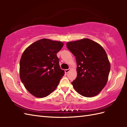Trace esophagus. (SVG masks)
Returning <instances> with one entry per match:
<instances>
[{"instance_id":"esophagus-1","label":"esophagus","mask_w":127,"mask_h":127,"mask_svg":"<svg viewBox=\"0 0 127 127\" xmlns=\"http://www.w3.org/2000/svg\"><path fill=\"white\" fill-rule=\"evenodd\" d=\"M70 69H65V70H64V71H65V73H68V72L70 71Z\"/></svg>"}]
</instances>
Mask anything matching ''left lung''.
<instances>
[{
  "mask_svg": "<svg viewBox=\"0 0 127 127\" xmlns=\"http://www.w3.org/2000/svg\"><path fill=\"white\" fill-rule=\"evenodd\" d=\"M66 46L76 57L77 75L71 82L75 90L85 97L96 95L106 85L110 70L105 51L89 39L68 42Z\"/></svg>",
  "mask_w": 127,
  "mask_h": 127,
  "instance_id": "obj_1",
  "label": "left lung"
}]
</instances>
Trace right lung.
<instances>
[{
    "label": "right lung",
    "mask_w": 127,
    "mask_h": 127,
    "mask_svg": "<svg viewBox=\"0 0 127 127\" xmlns=\"http://www.w3.org/2000/svg\"><path fill=\"white\" fill-rule=\"evenodd\" d=\"M63 45L61 41L42 39L23 52L20 62V79L33 95L44 98L58 86L64 71L60 68L57 53Z\"/></svg>",
    "instance_id": "right-lung-1"
}]
</instances>
